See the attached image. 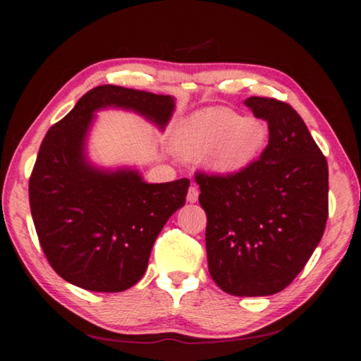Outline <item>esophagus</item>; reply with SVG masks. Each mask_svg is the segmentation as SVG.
Returning <instances> with one entry per match:
<instances>
[{
	"instance_id": "1",
	"label": "esophagus",
	"mask_w": 361,
	"mask_h": 361,
	"mask_svg": "<svg viewBox=\"0 0 361 361\" xmlns=\"http://www.w3.org/2000/svg\"><path fill=\"white\" fill-rule=\"evenodd\" d=\"M186 199H188L189 204H195V202H197V199H199V189L195 188V186L189 188V189H188Z\"/></svg>"
}]
</instances>
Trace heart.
<instances>
[{"mask_svg": "<svg viewBox=\"0 0 361 361\" xmlns=\"http://www.w3.org/2000/svg\"><path fill=\"white\" fill-rule=\"evenodd\" d=\"M267 137L264 121L245 119L234 109L219 106L188 116L175 132V145L189 159L209 154L207 164L215 173L234 175L258 159Z\"/></svg>", "mask_w": 361, "mask_h": 361, "instance_id": "1", "label": "heart"}]
</instances>
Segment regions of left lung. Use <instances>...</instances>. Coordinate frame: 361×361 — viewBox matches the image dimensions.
I'll use <instances>...</instances> for the list:
<instances>
[{"instance_id": "left-lung-1", "label": "left lung", "mask_w": 361, "mask_h": 361, "mask_svg": "<svg viewBox=\"0 0 361 361\" xmlns=\"http://www.w3.org/2000/svg\"><path fill=\"white\" fill-rule=\"evenodd\" d=\"M245 105L264 119L269 143L234 175L195 173L207 213L212 279L234 296L286 288L312 256L328 218V164L295 109L267 97Z\"/></svg>"}]
</instances>
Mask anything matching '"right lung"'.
Instances as JSON below:
<instances>
[{
  "label": "right lung",
  "instance_id": "1",
  "mask_svg": "<svg viewBox=\"0 0 361 361\" xmlns=\"http://www.w3.org/2000/svg\"><path fill=\"white\" fill-rule=\"evenodd\" d=\"M108 106L132 109L164 129L175 99L111 84L89 90L47 130L28 195L54 271L79 288L118 293L143 277L159 232L185 205L189 180L151 185L137 170L94 167L85 138L94 113Z\"/></svg>",
  "mask_w": 361,
  "mask_h": 361
}]
</instances>
